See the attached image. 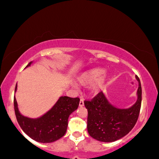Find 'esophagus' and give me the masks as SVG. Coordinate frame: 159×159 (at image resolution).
I'll return each mask as SVG.
<instances>
[{
	"instance_id": "esophagus-1",
	"label": "esophagus",
	"mask_w": 159,
	"mask_h": 159,
	"mask_svg": "<svg viewBox=\"0 0 159 159\" xmlns=\"http://www.w3.org/2000/svg\"><path fill=\"white\" fill-rule=\"evenodd\" d=\"M79 105H80V107H83V106H84V102H83V99L80 100Z\"/></svg>"
}]
</instances>
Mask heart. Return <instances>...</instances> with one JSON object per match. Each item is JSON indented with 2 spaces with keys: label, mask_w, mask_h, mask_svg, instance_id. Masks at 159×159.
Returning <instances> with one entry per match:
<instances>
[{
  "label": "heart",
  "mask_w": 159,
  "mask_h": 159,
  "mask_svg": "<svg viewBox=\"0 0 159 159\" xmlns=\"http://www.w3.org/2000/svg\"><path fill=\"white\" fill-rule=\"evenodd\" d=\"M105 73L104 68H91L80 73L76 77V83L82 86H91V93L98 95L103 89L108 79L107 75L104 74Z\"/></svg>",
  "instance_id": "1"
}]
</instances>
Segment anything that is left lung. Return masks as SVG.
<instances>
[{
  "instance_id": "obj_1",
  "label": "left lung",
  "mask_w": 159,
  "mask_h": 159,
  "mask_svg": "<svg viewBox=\"0 0 159 159\" xmlns=\"http://www.w3.org/2000/svg\"><path fill=\"white\" fill-rule=\"evenodd\" d=\"M138 83L136 102L129 107L114 105L105 93H101L92 102H85L88 110L87 130L93 139L111 143L121 139L134 128L139 117L142 102L140 80Z\"/></svg>"
}]
</instances>
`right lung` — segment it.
Here are the masks:
<instances>
[{"label":"right lung","mask_w":159,"mask_h":159,"mask_svg":"<svg viewBox=\"0 0 159 159\" xmlns=\"http://www.w3.org/2000/svg\"><path fill=\"white\" fill-rule=\"evenodd\" d=\"M33 61L26 67L30 66ZM17 90L16 85L15 93ZM79 98L60 96L50 110L36 118L26 117L19 110L16 97L14 96V110L20 127L25 134L34 140L42 143H49L57 141L66 134L68 118L78 108Z\"/></svg>","instance_id":"right-lung-1"}]
</instances>
